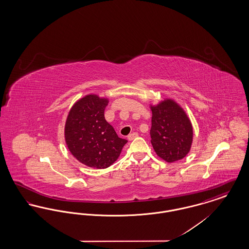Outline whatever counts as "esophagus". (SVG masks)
I'll use <instances>...</instances> for the list:
<instances>
[{
  "label": "esophagus",
  "mask_w": 249,
  "mask_h": 249,
  "mask_svg": "<svg viewBox=\"0 0 249 249\" xmlns=\"http://www.w3.org/2000/svg\"><path fill=\"white\" fill-rule=\"evenodd\" d=\"M138 136V133L137 132H132V133H130L129 134V136H128V139L131 141V140H133L134 138H136Z\"/></svg>",
  "instance_id": "1"
}]
</instances>
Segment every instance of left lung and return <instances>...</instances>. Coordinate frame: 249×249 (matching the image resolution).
I'll use <instances>...</instances> for the list:
<instances>
[{"label":"left lung","mask_w":249,"mask_h":249,"mask_svg":"<svg viewBox=\"0 0 249 249\" xmlns=\"http://www.w3.org/2000/svg\"><path fill=\"white\" fill-rule=\"evenodd\" d=\"M151 143L157 155L167 162L183 159L189 153L193 131L183 109L172 100L151 107Z\"/></svg>","instance_id":"left-lung-1"}]
</instances>
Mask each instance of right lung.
<instances>
[{"instance_id":"1","label":"right lung","mask_w":249,"mask_h":249,"mask_svg":"<svg viewBox=\"0 0 249 249\" xmlns=\"http://www.w3.org/2000/svg\"><path fill=\"white\" fill-rule=\"evenodd\" d=\"M107 105V99L88 95L71 107L65 124V141L70 152L91 168L112 165L128 142L119 138L105 119Z\"/></svg>"}]
</instances>
